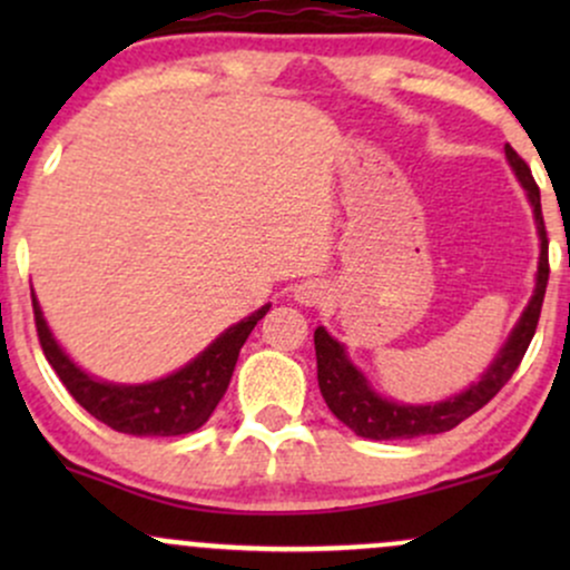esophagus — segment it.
Returning a JSON list of instances; mask_svg holds the SVG:
<instances>
[{
    "mask_svg": "<svg viewBox=\"0 0 570 570\" xmlns=\"http://www.w3.org/2000/svg\"><path fill=\"white\" fill-rule=\"evenodd\" d=\"M324 297H326L324 281H316V278L303 281V284H297V289H294V299L303 305H316V303H322Z\"/></svg>",
    "mask_w": 570,
    "mask_h": 570,
    "instance_id": "obj_1",
    "label": "esophagus"
}]
</instances>
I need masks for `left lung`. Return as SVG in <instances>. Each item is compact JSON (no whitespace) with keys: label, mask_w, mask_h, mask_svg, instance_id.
<instances>
[{"label":"left lung","mask_w":570,"mask_h":570,"mask_svg":"<svg viewBox=\"0 0 570 570\" xmlns=\"http://www.w3.org/2000/svg\"><path fill=\"white\" fill-rule=\"evenodd\" d=\"M507 158L512 163L517 179L522 181V187L528 189V198L533 203L535 225H539L541 235L539 281H535V294L531 303H528L525 313H522L520 324L514 326L509 343L503 345L480 383L472 385L469 391H463V394L448 399V402L426 404V407H410V404L389 402V399H381L375 391L367 389V381H364L356 372V367L345 358L343 345L326 335V330L318 326L316 335H313V343H316L318 389H322L326 407L335 412L345 426L356 431L358 436H364V440H415V436L442 434V431L455 429L458 423L466 421V417L474 415L476 410L485 407L490 399L509 383L514 370L520 367L522 356H525L528 345H531V340L535 335V326H539L541 305H544L549 281V240L544 214H541L539 185H535L531 166H528L509 144Z\"/></svg>","instance_id":"obj_1"}]
</instances>
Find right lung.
<instances>
[{
    "instance_id": "add662e5",
    "label": "right lung",
    "mask_w": 570,
    "mask_h": 570,
    "mask_svg": "<svg viewBox=\"0 0 570 570\" xmlns=\"http://www.w3.org/2000/svg\"><path fill=\"white\" fill-rule=\"evenodd\" d=\"M31 305H35L39 345H42L50 367L56 370L58 381L67 385L69 394L96 421L134 436H179L200 429L225 396L246 337L252 335L259 318L271 311V305H263L257 313L214 340L185 370L174 372L163 381L147 385H112L94 381L80 367H75L50 335L35 294H31Z\"/></svg>"
}]
</instances>
